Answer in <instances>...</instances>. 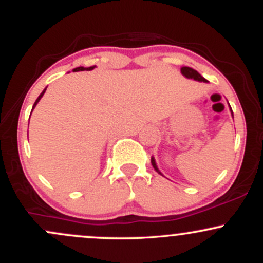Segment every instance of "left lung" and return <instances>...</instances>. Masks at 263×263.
<instances>
[{"instance_id": "left-lung-1", "label": "left lung", "mask_w": 263, "mask_h": 263, "mask_svg": "<svg viewBox=\"0 0 263 263\" xmlns=\"http://www.w3.org/2000/svg\"><path fill=\"white\" fill-rule=\"evenodd\" d=\"M180 73H182L183 77H185L186 79H193V80H195V81H200V83H209V81L205 79V78L201 77V75L199 74L197 70H194V69H193V68H189V66H182V68H180ZM228 104H229V102H228ZM229 108H230L231 116H232V119H234V112H232L230 104H229ZM151 163H152L153 168H155V171L157 172V173L161 174V176H163V173H162L161 171H159L158 165H157V163H156L155 157H153V156H152V158H151ZM163 177H164V176H163Z\"/></svg>"}]
</instances>
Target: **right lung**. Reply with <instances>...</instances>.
<instances>
[{"label":"right lung","instance_id":"obj_1","mask_svg":"<svg viewBox=\"0 0 263 263\" xmlns=\"http://www.w3.org/2000/svg\"><path fill=\"white\" fill-rule=\"evenodd\" d=\"M96 68V65H92V66H89V68H84V66H78V68H75V69H73V71H84V70H86V71H90V70H93V69ZM45 90H47V87H45V89L43 90V91L41 92V95L38 96V99L37 100H35V102H34V105H33V107H32V111L34 110V107L37 106V104L39 102V100H41L42 99V96L44 95V92H45ZM32 114V112H31ZM31 117V116H29Z\"/></svg>","mask_w":263,"mask_h":263}]
</instances>
